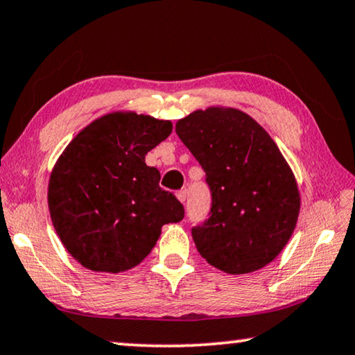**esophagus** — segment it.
<instances>
[{
	"mask_svg": "<svg viewBox=\"0 0 355 355\" xmlns=\"http://www.w3.org/2000/svg\"><path fill=\"white\" fill-rule=\"evenodd\" d=\"M176 196H178V200L181 201V203H184L185 198H187V190H178Z\"/></svg>",
	"mask_w": 355,
	"mask_h": 355,
	"instance_id": "34e87169",
	"label": "esophagus"
}]
</instances>
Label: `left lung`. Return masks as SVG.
<instances>
[{"label": "left lung", "instance_id": "8db88e82", "mask_svg": "<svg viewBox=\"0 0 355 355\" xmlns=\"http://www.w3.org/2000/svg\"><path fill=\"white\" fill-rule=\"evenodd\" d=\"M176 133L211 192L209 217L192 228L200 255L228 275L263 268L291 239L300 212L295 178L276 143L238 109L195 111Z\"/></svg>", "mask_w": 355, "mask_h": 355}]
</instances>
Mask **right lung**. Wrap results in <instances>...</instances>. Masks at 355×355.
<instances>
[{"label":"right lung","mask_w":355,"mask_h":355,"mask_svg":"<svg viewBox=\"0 0 355 355\" xmlns=\"http://www.w3.org/2000/svg\"><path fill=\"white\" fill-rule=\"evenodd\" d=\"M170 121L112 112L71 141L49 181V209L68 252L85 268L121 272L138 265L184 206L162 189L146 154L170 136Z\"/></svg>","instance_id":"right-lung-1"}]
</instances>
